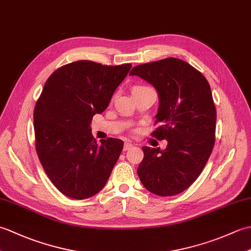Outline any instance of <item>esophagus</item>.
I'll return each mask as SVG.
<instances>
[{
  "label": "esophagus",
  "mask_w": 251,
  "mask_h": 251,
  "mask_svg": "<svg viewBox=\"0 0 251 251\" xmlns=\"http://www.w3.org/2000/svg\"><path fill=\"white\" fill-rule=\"evenodd\" d=\"M130 148H132V145L130 142H125V145H124V151H128Z\"/></svg>",
  "instance_id": "1"
}]
</instances>
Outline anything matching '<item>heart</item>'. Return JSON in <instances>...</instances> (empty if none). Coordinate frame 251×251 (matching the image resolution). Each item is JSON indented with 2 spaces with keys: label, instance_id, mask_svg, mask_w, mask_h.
Here are the masks:
<instances>
[{
  "label": "heart",
  "instance_id": "obj_1",
  "mask_svg": "<svg viewBox=\"0 0 251 251\" xmlns=\"http://www.w3.org/2000/svg\"><path fill=\"white\" fill-rule=\"evenodd\" d=\"M143 86H135L134 88H132V90H135V89H139V88H142Z\"/></svg>",
  "mask_w": 251,
  "mask_h": 251
}]
</instances>
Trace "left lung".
<instances>
[{"label": "left lung", "instance_id": "8db88e82", "mask_svg": "<svg viewBox=\"0 0 251 251\" xmlns=\"http://www.w3.org/2000/svg\"><path fill=\"white\" fill-rule=\"evenodd\" d=\"M129 75L153 85L158 95L156 123L152 132L166 139L165 150L142 147L137 169L141 183L153 194L173 196L199 178L215 145L217 113L209 84L195 68L178 58L136 66Z\"/></svg>", "mask_w": 251, "mask_h": 251}]
</instances>
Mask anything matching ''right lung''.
Returning a JSON list of instances; mask_svg holds the SVG:
<instances>
[{
  "mask_svg": "<svg viewBox=\"0 0 251 251\" xmlns=\"http://www.w3.org/2000/svg\"><path fill=\"white\" fill-rule=\"evenodd\" d=\"M130 68L78 60L58 69L44 85L33 113L36 153L52 184L68 197L97 194L121 155L123 141L98 143L90 123L108 108Z\"/></svg>",
  "mask_w": 251,
  "mask_h": 251,
  "instance_id": "1",
  "label": "right lung"
}]
</instances>
